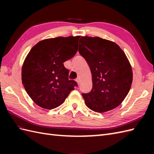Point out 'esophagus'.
I'll return each mask as SVG.
<instances>
[{
  "label": "esophagus",
  "instance_id": "obj_1",
  "mask_svg": "<svg viewBox=\"0 0 154 154\" xmlns=\"http://www.w3.org/2000/svg\"><path fill=\"white\" fill-rule=\"evenodd\" d=\"M76 81H77V83L78 85L80 84V79H79V78H77V79H76Z\"/></svg>",
  "mask_w": 154,
  "mask_h": 154
}]
</instances>
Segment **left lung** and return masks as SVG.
<instances>
[{
  "label": "left lung",
  "instance_id": "obj_1",
  "mask_svg": "<svg viewBox=\"0 0 154 154\" xmlns=\"http://www.w3.org/2000/svg\"><path fill=\"white\" fill-rule=\"evenodd\" d=\"M79 52L92 74L93 88L82 95L87 106L97 112L115 109L122 103L132 83V69L119 45L99 37L82 36Z\"/></svg>",
  "mask_w": 154,
  "mask_h": 154
}]
</instances>
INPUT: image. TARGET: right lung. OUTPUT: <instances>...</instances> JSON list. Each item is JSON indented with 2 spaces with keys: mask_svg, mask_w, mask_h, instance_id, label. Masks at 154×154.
<instances>
[{
  "mask_svg": "<svg viewBox=\"0 0 154 154\" xmlns=\"http://www.w3.org/2000/svg\"><path fill=\"white\" fill-rule=\"evenodd\" d=\"M78 36L57 37L39 42L27 55L22 81L32 100L39 106L53 109L61 104L77 83L69 79L63 63L78 50Z\"/></svg>",
  "mask_w": 154,
  "mask_h": 154,
  "instance_id": "add662e5",
  "label": "right lung"
}]
</instances>
